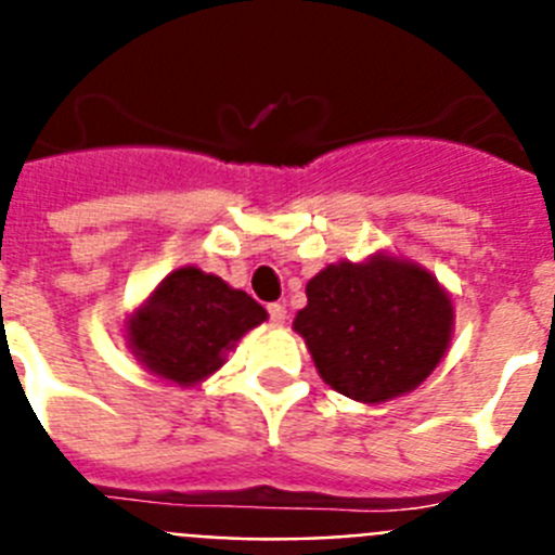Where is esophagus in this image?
<instances>
[{
	"mask_svg": "<svg viewBox=\"0 0 555 555\" xmlns=\"http://www.w3.org/2000/svg\"><path fill=\"white\" fill-rule=\"evenodd\" d=\"M268 312H271V321L276 326H282L284 321H287V307H284V305H271V307H268Z\"/></svg>",
	"mask_w": 555,
	"mask_h": 555,
	"instance_id": "esophagus-1",
	"label": "esophagus"
}]
</instances>
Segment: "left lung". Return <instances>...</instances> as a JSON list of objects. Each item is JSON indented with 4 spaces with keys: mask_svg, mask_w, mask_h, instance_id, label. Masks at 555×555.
<instances>
[{
    "mask_svg": "<svg viewBox=\"0 0 555 555\" xmlns=\"http://www.w3.org/2000/svg\"><path fill=\"white\" fill-rule=\"evenodd\" d=\"M293 330L337 393L379 404L416 391L444 360L455 307L427 268L377 250L326 264L307 282Z\"/></svg>",
    "mask_w": 555,
    "mask_h": 555,
    "instance_id": "8db88e82",
    "label": "left lung"
}]
</instances>
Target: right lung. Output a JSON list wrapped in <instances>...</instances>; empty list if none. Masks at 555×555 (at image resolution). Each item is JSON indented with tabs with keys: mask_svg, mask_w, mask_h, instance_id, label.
Returning a JSON list of instances; mask_svg holds the SVG:
<instances>
[{
	"mask_svg": "<svg viewBox=\"0 0 555 555\" xmlns=\"http://www.w3.org/2000/svg\"><path fill=\"white\" fill-rule=\"evenodd\" d=\"M262 321L268 312L248 293L184 264L167 273L122 326L128 349L144 371L192 388L223 369L240 337Z\"/></svg>",
	"mask_w": 555,
	"mask_h": 555,
	"instance_id": "1",
	"label": "right lung"
}]
</instances>
